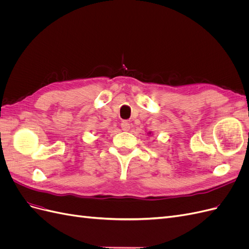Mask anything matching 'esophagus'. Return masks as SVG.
<instances>
[{
	"mask_svg": "<svg viewBox=\"0 0 249 249\" xmlns=\"http://www.w3.org/2000/svg\"><path fill=\"white\" fill-rule=\"evenodd\" d=\"M120 125H122V129L124 131H129L130 130V126H131L130 123L127 122V120H123L122 124H120Z\"/></svg>",
	"mask_w": 249,
	"mask_h": 249,
	"instance_id": "esophagus-1",
	"label": "esophagus"
}]
</instances>
